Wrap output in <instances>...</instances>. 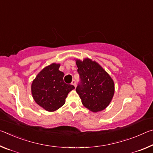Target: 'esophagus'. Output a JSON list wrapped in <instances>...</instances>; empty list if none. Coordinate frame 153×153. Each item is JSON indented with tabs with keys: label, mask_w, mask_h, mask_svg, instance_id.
Masks as SVG:
<instances>
[{
	"label": "esophagus",
	"mask_w": 153,
	"mask_h": 153,
	"mask_svg": "<svg viewBox=\"0 0 153 153\" xmlns=\"http://www.w3.org/2000/svg\"><path fill=\"white\" fill-rule=\"evenodd\" d=\"M71 84L73 85V86L76 88V80L75 79H73V81H72V82H71Z\"/></svg>",
	"instance_id": "obj_1"
}]
</instances>
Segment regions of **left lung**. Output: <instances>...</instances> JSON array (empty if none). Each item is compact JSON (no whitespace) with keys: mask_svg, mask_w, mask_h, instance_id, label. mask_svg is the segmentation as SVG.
I'll return each mask as SVG.
<instances>
[{"mask_svg":"<svg viewBox=\"0 0 153 153\" xmlns=\"http://www.w3.org/2000/svg\"><path fill=\"white\" fill-rule=\"evenodd\" d=\"M80 82L76 88L82 102L92 112L104 110L109 105L115 92L113 79L104 69L91 59H76Z\"/></svg>","mask_w":153,"mask_h":153,"instance_id":"8db88e82","label":"left lung"}]
</instances>
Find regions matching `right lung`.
<instances>
[{
	"label": "right lung",
	"instance_id": "1",
	"mask_svg": "<svg viewBox=\"0 0 153 153\" xmlns=\"http://www.w3.org/2000/svg\"><path fill=\"white\" fill-rule=\"evenodd\" d=\"M60 64L52 63L37 75L32 84V94L35 102L49 112L61 107L68 93L75 88L63 81L64 73L59 70Z\"/></svg>",
	"mask_w": 153,
	"mask_h": 153
}]
</instances>
